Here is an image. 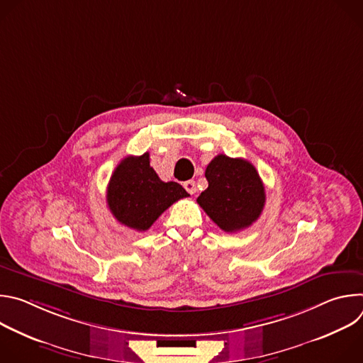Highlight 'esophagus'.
I'll return each instance as SVG.
<instances>
[{
  "mask_svg": "<svg viewBox=\"0 0 363 363\" xmlns=\"http://www.w3.org/2000/svg\"><path fill=\"white\" fill-rule=\"evenodd\" d=\"M184 188H185L191 195H194V194L196 192V184H195V181H185V182H184Z\"/></svg>",
  "mask_w": 363,
  "mask_h": 363,
  "instance_id": "obj_1",
  "label": "esophagus"
}]
</instances>
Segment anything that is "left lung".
Returning <instances> with one entry per match:
<instances>
[{
  "mask_svg": "<svg viewBox=\"0 0 363 363\" xmlns=\"http://www.w3.org/2000/svg\"><path fill=\"white\" fill-rule=\"evenodd\" d=\"M205 178L208 188L201 192L196 202L223 231L248 228L262 216L266 191L251 162L217 155L206 167Z\"/></svg>",
  "mask_w": 363,
  "mask_h": 363,
  "instance_id": "left-lung-1",
  "label": "left lung"
}]
</instances>
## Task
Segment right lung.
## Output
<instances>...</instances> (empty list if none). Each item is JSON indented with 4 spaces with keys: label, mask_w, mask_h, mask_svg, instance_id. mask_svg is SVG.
<instances>
[{
    "label": "right lung",
    "mask_w": 363,
    "mask_h": 363,
    "mask_svg": "<svg viewBox=\"0 0 363 363\" xmlns=\"http://www.w3.org/2000/svg\"><path fill=\"white\" fill-rule=\"evenodd\" d=\"M189 194L178 182H164L149 164V153L126 157L113 171L106 199L123 225L146 231L169 206Z\"/></svg>",
    "instance_id": "obj_1"
}]
</instances>
